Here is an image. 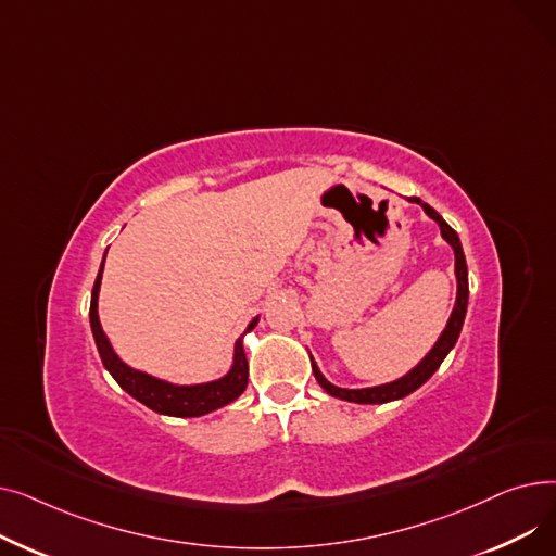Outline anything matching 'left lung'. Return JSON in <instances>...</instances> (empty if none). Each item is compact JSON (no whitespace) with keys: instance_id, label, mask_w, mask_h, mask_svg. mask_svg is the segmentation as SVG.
Masks as SVG:
<instances>
[{"instance_id":"8db88e82","label":"left lung","mask_w":556,"mask_h":556,"mask_svg":"<svg viewBox=\"0 0 556 556\" xmlns=\"http://www.w3.org/2000/svg\"><path fill=\"white\" fill-rule=\"evenodd\" d=\"M410 202H417L424 207V212L440 225L442 229V237L444 241L453 248L455 252V277H457V298H455V306H453V313L448 317V323L440 336V340L434 342V346L430 349V352L426 354V358L413 367L410 371H407L405 376L396 378V381L392 383H386V386H376V388H365V390H346V388H338L333 383H329L325 374L319 371V367L315 365V361L311 358V367H313V374H315V381L323 386V390L336 399H342V401H352V403H388V401H396V399H403L407 394H413L417 388H421L428 378L440 369V365L444 363V358L448 356L451 349L455 346L457 338H459V331H462V325H464V317H466V304H469V270H466V258H464V250H462V243H459V237L457 231L437 214L430 204L421 202L419 198H410Z\"/></svg>"}]
</instances>
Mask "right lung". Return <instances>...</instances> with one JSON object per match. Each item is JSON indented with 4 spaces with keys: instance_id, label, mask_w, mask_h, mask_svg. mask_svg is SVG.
<instances>
[{
    "instance_id": "add662e5",
    "label": "right lung",
    "mask_w": 556,
    "mask_h": 556,
    "mask_svg": "<svg viewBox=\"0 0 556 556\" xmlns=\"http://www.w3.org/2000/svg\"><path fill=\"white\" fill-rule=\"evenodd\" d=\"M105 263V256H103ZM103 263L99 268L94 288H92V302H90V327L94 333V342L99 349V356L103 361V367L112 374V378L119 383L132 399L143 403L151 410L168 417H202L207 413L218 410V407L237 401L245 386H248V358L243 352V336L250 333L258 317H254L248 325L245 333L233 344V363L231 369L218 378V381L210 383H198V386H175L168 381H162V378H155L151 374H143L139 369H132L126 365L119 356L114 354V349L110 340L105 338L101 323H99V288H101V277H103Z\"/></svg>"
}]
</instances>
